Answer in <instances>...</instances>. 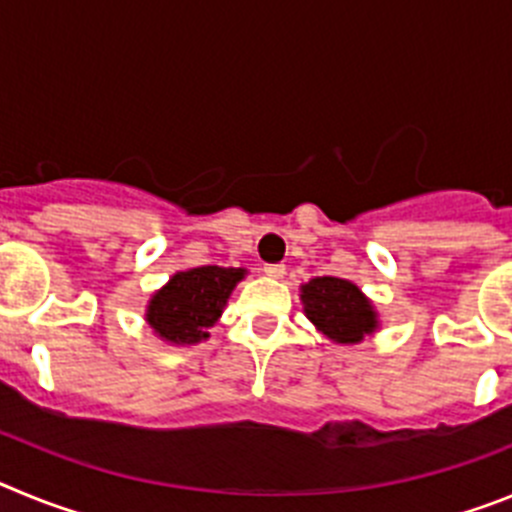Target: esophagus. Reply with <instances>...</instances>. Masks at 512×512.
I'll return each mask as SVG.
<instances>
[{"mask_svg": "<svg viewBox=\"0 0 512 512\" xmlns=\"http://www.w3.org/2000/svg\"><path fill=\"white\" fill-rule=\"evenodd\" d=\"M284 264H264V274L271 279H282L284 277Z\"/></svg>", "mask_w": 512, "mask_h": 512, "instance_id": "esophagus-1", "label": "esophagus"}]
</instances>
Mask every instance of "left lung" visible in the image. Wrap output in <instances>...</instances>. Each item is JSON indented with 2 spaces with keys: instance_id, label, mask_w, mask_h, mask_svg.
<instances>
[{
  "instance_id": "1",
  "label": "left lung",
  "mask_w": 512,
  "mask_h": 512,
  "mask_svg": "<svg viewBox=\"0 0 512 512\" xmlns=\"http://www.w3.org/2000/svg\"><path fill=\"white\" fill-rule=\"evenodd\" d=\"M307 318L323 330L330 341L359 343L377 328L374 310L359 287L338 277H318L302 287Z\"/></svg>"
}]
</instances>
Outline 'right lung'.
<instances>
[{
    "instance_id": "1",
    "label": "right lung",
    "mask_w": 512,
    "mask_h": 512,
    "mask_svg": "<svg viewBox=\"0 0 512 512\" xmlns=\"http://www.w3.org/2000/svg\"><path fill=\"white\" fill-rule=\"evenodd\" d=\"M243 279V269L197 266L179 271L148 305V323L171 343H197L207 338V328L220 318L233 287Z\"/></svg>"
}]
</instances>
